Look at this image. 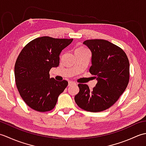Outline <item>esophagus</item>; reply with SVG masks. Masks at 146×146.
Instances as JSON below:
<instances>
[{
    "instance_id": "esophagus-1",
    "label": "esophagus",
    "mask_w": 146,
    "mask_h": 146,
    "mask_svg": "<svg viewBox=\"0 0 146 146\" xmlns=\"http://www.w3.org/2000/svg\"><path fill=\"white\" fill-rule=\"evenodd\" d=\"M76 85V83L74 82L73 81H70L68 82V86H71V85Z\"/></svg>"
}]
</instances>
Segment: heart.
<instances>
[{
  "label": "heart",
  "instance_id": "b5f03b06",
  "mask_svg": "<svg viewBox=\"0 0 146 146\" xmlns=\"http://www.w3.org/2000/svg\"><path fill=\"white\" fill-rule=\"evenodd\" d=\"M80 49H82V48H80Z\"/></svg>",
  "mask_w": 146,
  "mask_h": 146
}]
</instances>
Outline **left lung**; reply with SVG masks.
<instances>
[{
    "label": "left lung",
    "mask_w": 146,
    "mask_h": 146,
    "mask_svg": "<svg viewBox=\"0 0 146 146\" xmlns=\"http://www.w3.org/2000/svg\"><path fill=\"white\" fill-rule=\"evenodd\" d=\"M83 44L92 52L89 71L97 83L92 91L87 85L78 84L75 101L83 110L98 112L112 106L124 92L129 81V62L122 49L106 40H86Z\"/></svg>",
    "instance_id": "1"
}]
</instances>
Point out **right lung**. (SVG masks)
Segmentation results:
<instances>
[{
  "instance_id": "1",
  "label": "right lung",
  "mask_w": 146,
  "mask_h": 146,
  "mask_svg": "<svg viewBox=\"0 0 146 146\" xmlns=\"http://www.w3.org/2000/svg\"><path fill=\"white\" fill-rule=\"evenodd\" d=\"M73 39H55L48 36L29 42L18 56L14 67L16 86L25 103L38 111L54 108L58 98L68 82L50 78L49 71L60 64V55Z\"/></svg>"
}]
</instances>
